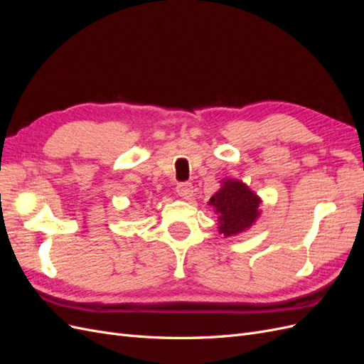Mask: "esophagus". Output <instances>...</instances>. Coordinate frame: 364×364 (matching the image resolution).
<instances>
[{
	"label": "esophagus",
	"mask_w": 364,
	"mask_h": 364,
	"mask_svg": "<svg viewBox=\"0 0 364 364\" xmlns=\"http://www.w3.org/2000/svg\"><path fill=\"white\" fill-rule=\"evenodd\" d=\"M176 193H178L179 197H182V199L188 200L193 197V185L188 183V182H183V183H179L178 188H176Z\"/></svg>",
	"instance_id": "34e87169"
}]
</instances>
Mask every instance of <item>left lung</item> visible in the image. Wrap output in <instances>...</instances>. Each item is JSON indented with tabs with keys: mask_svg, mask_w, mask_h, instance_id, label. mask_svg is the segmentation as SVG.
Masks as SVG:
<instances>
[{
	"mask_svg": "<svg viewBox=\"0 0 364 364\" xmlns=\"http://www.w3.org/2000/svg\"><path fill=\"white\" fill-rule=\"evenodd\" d=\"M261 197L238 179H223L208 205L218 215V232L235 237L255 225L261 215Z\"/></svg>",
	"mask_w": 364,
	"mask_h": 364,
	"instance_id": "obj_1",
	"label": "left lung"
}]
</instances>
